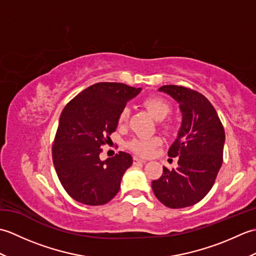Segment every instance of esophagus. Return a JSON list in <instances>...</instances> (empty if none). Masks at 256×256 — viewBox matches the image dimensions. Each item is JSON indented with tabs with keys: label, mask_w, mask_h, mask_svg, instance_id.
Listing matches in <instances>:
<instances>
[{
	"label": "esophagus",
	"mask_w": 256,
	"mask_h": 256,
	"mask_svg": "<svg viewBox=\"0 0 256 256\" xmlns=\"http://www.w3.org/2000/svg\"><path fill=\"white\" fill-rule=\"evenodd\" d=\"M133 160H134L135 164H138V162H146L145 160L140 158V157H138V156H134V157H133Z\"/></svg>",
	"instance_id": "34e87169"
}]
</instances>
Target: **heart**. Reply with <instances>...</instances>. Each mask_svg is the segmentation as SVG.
Returning <instances> with one entry per match:
<instances>
[{"mask_svg": "<svg viewBox=\"0 0 256 256\" xmlns=\"http://www.w3.org/2000/svg\"><path fill=\"white\" fill-rule=\"evenodd\" d=\"M143 106H145L150 116H153L156 121H162V120L168 116V114L170 113V106L166 100L160 96H148L143 101ZM130 116V108L125 106L122 108V111L120 112L118 116V123L124 124L128 121ZM162 128L165 130L170 128L167 124L162 125ZM162 144V140L160 138H134L130 142V148L135 153L140 155L148 156L153 153L156 146Z\"/></svg>", "mask_w": 256, "mask_h": 256, "instance_id": "b5f03b06", "label": "heart"}]
</instances>
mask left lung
Listing matches in <instances>:
<instances>
[{
	"instance_id": "8db88e82",
	"label": "left lung",
	"mask_w": 256,
	"mask_h": 256,
	"mask_svg": "<svg viewBox=\"0 0 256 256\" xmlns=\"http://www.w3.org/2000/svg\"><path fill=\"white\" fill-rule=\"evenodd\" d=\"M160 92L177 101L182 125L168 156L178 157V167H162L152 188L168 208H186L199 202L210 192L224 160V128L209 100L199 92L182 86H162Z\"/></svg>"
}]
</instances>
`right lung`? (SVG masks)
<instances>
[{"label":"right lung","mask_w":256,"mask_h":256,"mask_svg":"<svg viewBox=\"0 0 256 256\" xmlns=\"http://www.w3.org/2000/svg\"><path fill=\"white\" fill-rule=\"evenodd\" d=\"M142 88L118 82L92 84L62 112L52 145V162L62 187L78 202L101 206L116 197L132 156L120 152L100 160L101 146L116 131L118 116Z\"/></svg>","instance_id":"obj_1"}]
</instances>
